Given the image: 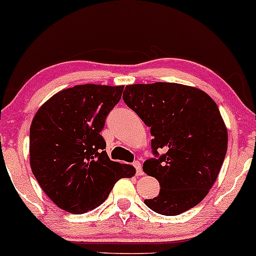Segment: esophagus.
<instances>
[{
    "instance_id": "esophagus-1",
    "label": "esophagus",
    "mask_w": 256,
    "mask_h": 256,
    "mask_svg": "<svg viewBox=\"0 0 256 256\" xmlns=\"http://www.w3.org/2000/svg\"><path fill=\"white\" fill-rule=\"evenodd\" d=\"M133 166H134L136 170V176H144V171H142V166H141L140 162H134L133 163Z\"/></svg>"
}]
</instances>
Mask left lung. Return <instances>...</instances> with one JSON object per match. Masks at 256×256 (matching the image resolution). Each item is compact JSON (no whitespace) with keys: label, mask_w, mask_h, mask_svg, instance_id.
I'll return each instance as SVG.
<instances>
[{"label":"left lung","mask_w":256,"mask_h":256,"mask_svg":"<svg viewBox=\"0 0 256 256\" xmlns=\"http://www.w3.org/2000/svg\"><path fill=\"white\" fill-rule=\"evenodd\" d=\"M124 102L150 128L156 158L144 171L158 180L160 194L144 204L173 216L204 200L218 179L228 148V132L214 100L197 88L157 82L125 86ZM164 148L159 156L156 150Z\"/></svg>","instance_id":"1"}]
</instances>
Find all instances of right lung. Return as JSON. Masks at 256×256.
Listing matches in <instances>:
<instances>
[{
	"instance_id": "right-lung-1",
	"label": "right lung",
	"mask_w": 256,
	"mask_h": 256,
	"mask_svg": "<svg viewBox=\"0 0 256 256\" xmlns=\"http://www.w3.org/2000/svg\"><path fill=\"white\" fill-rule=\"evenodd\" d=\"M124 86L84 84L43 104L30 130V163L46 196L70 213L88 212L136 168L109 160L100 132Z\"/></svg>"
}]
</instances>
